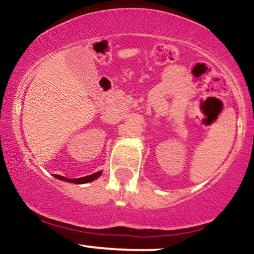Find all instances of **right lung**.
<instances>
[{"label": "right lung", "mask_w": 254, "mask_h": 254, "mask_svg": "<svg viewBox=\"0 0 254 254\" xmlns=\"http://www.w3.org/2000/svg\"><path fill=\"white\" fill-rule=\"evenodd\" d=\"M54 176H55V178H57V179L64 180V182H69V183H74V184H83V183H89V182H93V180H95L97 178L101 176V172H97V173L90 174V176H87L83 178H77V179H66V178H64L62 176H57V174H54Z\"/></svg>", "instance_id": "obj_1"}]
</instances>
